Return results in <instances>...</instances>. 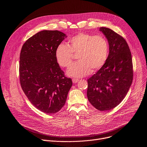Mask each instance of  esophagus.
<instances>
[{
  "instance_id": "34e87169",
  "label": "esophagus",
  "mask_w": 147,
  "mask_h": 147,
  "mask_svg": "<svg viewBox=\"0 0 147 147\" xmlns=\"http://www.w3.org/2000/svg\"><path fill=\"white\" fill-rule=\"evenodd\" d=\"M72 81H73V83H77V82L79 81V80L77 79V78H73V79L72 80Z\"/></svg>"
}]
</instances>
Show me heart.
Segmentation results:
<instances>
[{
  "label": "heart",
  "instance_id": "heart-1",
  "mask_svg": "<svg viewBox=\"0 0 147 147\" xmlns=\"http://www.w3.org/2000/svg\"><path fill=\"white\" fill-rule=\"evenodd\" d=\"M73 53H78L79 61L69 69L67 75L76 78L84 77L91 73L92 69L97 70L105 63L109 53L108 42L100 35L78 33L69 39L67 45L57 46L55 51L57 63L63 67H69L72 63Z\"/></svg>",
  "mask_w": 147,
  "mask_h": 147
}]
</instances>
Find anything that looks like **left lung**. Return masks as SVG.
<instances>
[{
	"mask_svg": "<svg viewBox=\"0 0 147 147\" xmlns=\"http://www.w3.org/2000/svg\"><path fill=\"white\" fill-rule=\"evenodd\" d=\"M108 39L109 52L104 65L88 79L87 97L100 111L113 109L127 95L133 78L131 52L125 40L107 27H100Z\"/></svg>",
	"mask_w": 147,
	"mask_h": 147,
	"instance_id": "1",
	"label": "left lung"
}]
</instances>
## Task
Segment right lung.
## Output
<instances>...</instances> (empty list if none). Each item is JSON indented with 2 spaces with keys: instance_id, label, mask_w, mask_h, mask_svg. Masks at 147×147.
Wrapping results in <instances>:
<instances>
[{
  "instance_id": "obj_1",
  "label": "right lung",
  "mask_w": 147,
  "mask_h": 147,
  "mask_svg": "<svg viewBox=\"0 0 147 147\" xmlns=\"http://www.w3.org/2000/svg\"><path fill=\"white\" fill-rule=\"evenodd\" d=\"M66 38L57 30H43L27 39L21 51V86L33 105L45 113H55L63 108L73 84L55 57L56 48Z\"/></svg>"
}]
</instances>
